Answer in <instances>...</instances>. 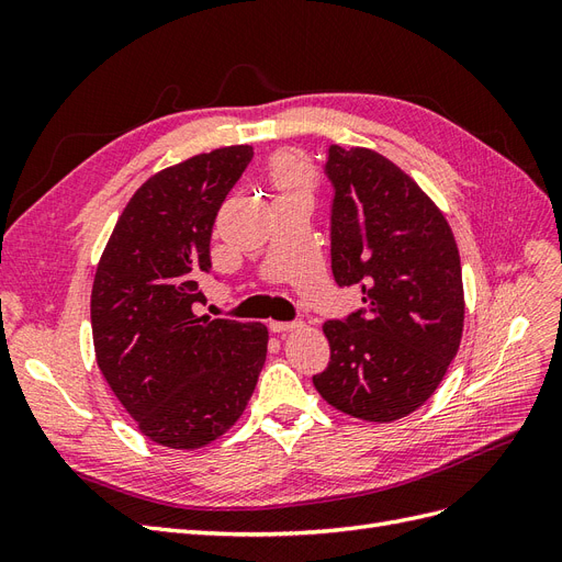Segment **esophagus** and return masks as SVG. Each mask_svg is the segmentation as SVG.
<instances>
[{
	"mask_svg": "<svg viewBox=\"0 0 562 562\" xmlns=\"http://www.w3.org/2000/svg\"><path fill=\"white\" fill-rule=\"evenodd\" d=\"M300 326H302L300 321H271V323H269V330L283 335V333H291V330H295V328H300Z\"/></svg>",
	"mask_w": 562,
	"mask_h": 562,
	"instance_id": "obj_1",
	"label": "esophagus"
}]
</instances>
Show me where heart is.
Here are the masks:
<instances>
[{"instance_id":"heart-1","label":"heart","mask_w":562,"mask_h":562,"mask_svg":"<svg viewBox=\"0 0 562 562\" xmlns=\"http://www.w3.org/2000/svg\"><path fill=\"white\" fill-rule=\"evenodd\" d=\"M271 182L281 196L307 194L312 190V168L300 155H279L271 161Z\"/></svg>"}]
</instances>
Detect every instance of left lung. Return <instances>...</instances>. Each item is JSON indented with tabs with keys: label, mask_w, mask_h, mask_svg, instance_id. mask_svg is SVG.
Wrapping results in <instances>:
<instances>
[{
	"label": "left lung",
	"mask_w": 562,
	"mask_h": 562,
	"mask_svg": "<svg viewBox=\"0 0 562 562\" xmlns=\"http://www.w3.org/2000/svg\"><path fill=\"white\" fill-rule=\"evenodd\" d=\"M333 277L366 310L328 321L323 401L363 422L415 413L443 382L462 342L464 285L454 234L434 199L368 147L333 145Z\"/></svg>",
	"instance_id": "obj_1"
}]
</instances>
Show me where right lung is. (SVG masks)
<instances>
[{
	"mask_svg": "<svg viewBox=\"0 0 562 562\" xmlns=\"http://www.w3.org/2000/svg\"><path fill=\"white\" fill-rule=\"evenodd\" d=\"M250 159V145H232L147 178L95 269L98 368L140 434L164 448L196 450L229 431L267 359L265 323L192 312L217 211Z\"/></svg>",
	"mask_w": 562,
	"mask_h": 562,
	"instance_id": "obj_1",
	"label": "right lung"
}]
</instances>
